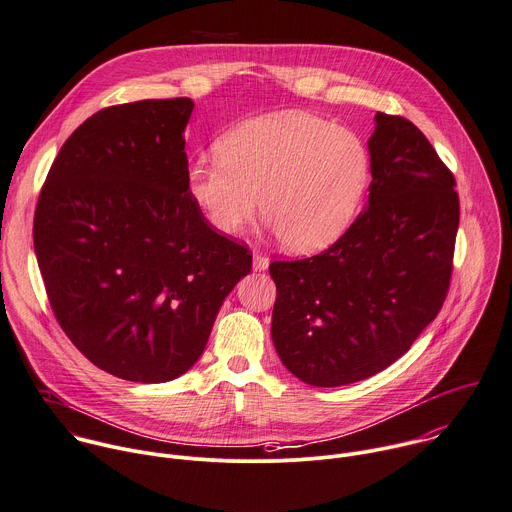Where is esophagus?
Segmentation results:
<instances>
[{"instance_id": "esophagus-1", "label": "esophagus", "mask_w": 512, "mask_h": 512, "mask_svg": "<svg viewBox=\"0 0 512 512\" xmlns=\"http://www.w3.org/2000/svg\"><path fill=\"white\" fill-rule=\"evenodd\" d=\"M253 267H255V271H265L269 267V257H265L263 253L255 251L253 253Z\"/></svg>"}]
</instances>
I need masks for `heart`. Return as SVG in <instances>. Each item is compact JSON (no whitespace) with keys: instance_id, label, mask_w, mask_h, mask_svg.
Listing matches in <instances>:
<instances>
[{"instance_id":"b5f03b06","label":"heart","mask_w":512,"mask_h":512,"mask_svg":"<svg viewBox=\"0 0 512 512\" xmlns=\"http://www.w3.org/2000/svg\"><path fill=\"white\" fill-rule=\"evenodd\" d=\"M217 160L189 166L187 193L207 223L237 235L257 213L293 253L333 245L354 223L372 179V158L350 128L283 110L245 120L217 142Z\"/></svg>"}]
</instances>
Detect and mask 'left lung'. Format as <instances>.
<instances>
[{
	"label": "left lung",
	"mask_w": 512,
	"mask_h": 512,
	"mask_svg": "<svg viewBox=\"0 0 512 512\" xmlns=\"http://www.w3.org/2000/svg\"><path fill=\"white\" fill-rule=\"evenodd\" d=\"M366 209L329 249L273 261L271 335L301 382L335 388L402 358L438 315L460 219L456 181L428 138L378 112Z\"/></svg>",
	"instance_id": "1"
}]
</instances>
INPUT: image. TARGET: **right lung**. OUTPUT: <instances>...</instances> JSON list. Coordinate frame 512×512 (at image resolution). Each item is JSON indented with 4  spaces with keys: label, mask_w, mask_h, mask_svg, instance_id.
<instances>
[{
    "label": "right lung",
    "mask_w": 512,
    "mask_h": 512,
    "mask_svg": "<svg viewBox=\"0 0 512 512\" xmlns=\"http://www.w3.org/2000/svg\"><path fill=\"white\" fill-rule=\"evenodd\" d=\"M191 98L108 106L60 148L34 217L52 311L100 370L140 384L185 374L251 253L187 193Z\"/></svg>",
    "instance_id": "right-lung-1"
}]
</instances>
